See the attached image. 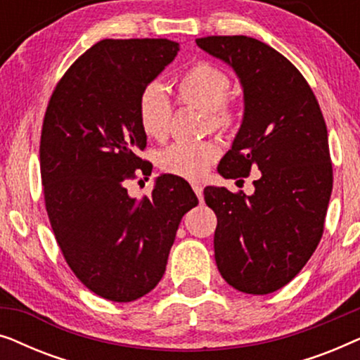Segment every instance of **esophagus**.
Segmentation results:
<instances>
[{
	"instance_id": "obj_1",
	"label": "esophagus",
	"mask_w": 360,
	"mask_h": 360,
	"mask_svg": "<svg viewBox=\"0 0 360 360\" xmlns=\"http://www.w3.org/2000/svg\"><path fill=\"white\" fill-rule=\"evenodd\" d=\"M191 188H193V191L196 193V196H198L200 201L203 200V186H201L200 184H193L191 185Z\"/></svg>"
}]
</instances>
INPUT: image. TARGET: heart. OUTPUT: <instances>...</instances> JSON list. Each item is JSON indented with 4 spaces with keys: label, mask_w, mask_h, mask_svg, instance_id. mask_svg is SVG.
Here are the masks:
<instances>
[{
    "label": "heart",
    "mask_w": 360,
    "mask_h": 360,
    "mask_svg": "<svg viewBox=\"0 0 360 360\" xmlns=\"http://www.w3.org/2000/svg\"><path fill=\"white\" fill-rule=\"evenodd\" d=\"M229 77L210 62H198L190 67L175 85L176 100L191 110L205 112L211 127L233 124L236 112L229 105ZM170 103L159 83H150L141 91L137 100V117L142 131L152 139H164L169 132ZM219 147L214 142L198 144H175L162 152L160 169L165 174L198 180L206 175L218 159Z\"/></svg>",
    "instance_id": "heart-1"
}]
</instances>
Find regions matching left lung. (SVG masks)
Returning a JSON list of instances; mask_svg holds the SVG:
<instances>
[{
	"mask_svg": "<svg viewBox=\"0 0 360 360\" xmlns=\"http://www.w3.org/2000/svg\"><path fill=\"white\" fill-rule=\"evenodd\" d=\"M196 46L233 68L244 112L218 165L224 179L259 169L254 193L206 186L216 213L214 259L231 287L267 295L287 285L323 236L333 190L328 129L302 73L267 44L248 36H210Z\"/></svg>",
	"mask_w": 360,
	"mask_h": 360,
	"instance_id": "obj_1",
	"label": "left lung"
}]
</instances>
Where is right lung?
<instances>
[{
	"mask_svg": "<svg viewBox=\"0 0 360 360\" xmlns=\"http://www.w3.org/2000/svg\"><path fill=\"white\" fill-rule=\"evenodd\" d=\"M169 39H105L88 49L49 101L41 176L53 234L93 293L132 302L160 282L176 229L198 198L184 179L160 175L136 201L124 181L146 160L137 100L179 53ZM150 175V174H149Z\"/></svg>",
	"mask_w": 360,
	"mask_h": 360,
	"instance_id": "right-lung-1",
	"label": "right lung"
}]
</instances>
